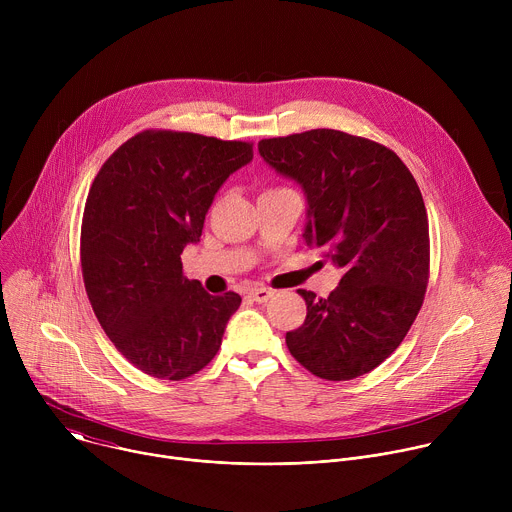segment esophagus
Returning <instances> with one entry per match:
<instances>
[{
    "mask_svg": "<svg viewBox=\"0 0 512 512\" xmlns=\"http://www.w3.org/2000/svg\"><path fill=\"white\" fill-rule=\"evenodd\" d=\"M271 296H273V294H271L269 289H265V287H257V289H251V291H249V298H251L253 302H257V304H265Z\"/></svg>",
    "mask_w": 512,
    "mask_h": 512,
    "instance_id": "esophagus-1",
    "label": "esophagus"
}]
</instances>
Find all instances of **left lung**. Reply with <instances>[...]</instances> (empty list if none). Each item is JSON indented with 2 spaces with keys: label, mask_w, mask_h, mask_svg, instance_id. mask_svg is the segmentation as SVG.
Returning a JSON list of instances; mask_svg holds the SVG:
<instances>
[{
  "label": "left lung",
  "mask_w": 512,
  "mask_h": 512,
  "mask_svg": "<svg viewBox=\"0 0 512 512\" xmlns=\"http://www.w3.org/2000/svg\"><path fill=\"white\" fill-rule=\"evenodd\" d=\"M259 156L306 196L304 241L342 269L328 298L298 289L308 314L285 334L320 379L350 381L391 356L427 287L429 229L419 186L395 152L336 129L259 141Z\"/></svg>",
  "instance_id": "8db88e82"
}]
</instances>
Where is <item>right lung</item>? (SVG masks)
Instances as JSON below:
<instances>
[{
	"label": "right lung",
	"mask_w": 512,
	"mask_h": 512,
	"mask_svg": "<svg viewBox=\"0 0 512 512\" xmlns=\"http://www.w3.org/2000/svg\"><path fill=\"white\" fill-rule=\"evenodd\" d=\"M251 143L143 131L99 170L85 204L81 265L93 312L115 348L156 379H186L214 358L241 306L182 273L221 186Z\"/></svg>",
	"instance_id": "obj_1"
}]
</instances>
